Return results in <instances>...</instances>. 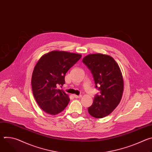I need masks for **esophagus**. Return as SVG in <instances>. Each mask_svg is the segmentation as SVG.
<instances>
[{
	"mask_svg": "<svg viewBox=\"0 0 152 152\" xmlns=\"http://www.w3.org/2000/svg\"><path fill=\"white\" fill-rule=\"evenodd\" d=\"M73 96H74V97H75V98H76V99H79V98H80V97H82V96H81V95L77 96V95L74 94V95H73Z\"/></svg>",
	"mask_w": 152,
	"mask_h": 152,
	"instance_id": "esophagus-1",
	"label": "esophagus"
}]
</instances>
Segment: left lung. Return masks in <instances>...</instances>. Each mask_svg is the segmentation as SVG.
I'll list each match as a JSON object with an SVG mask.
<instances>
[{
    "label": "left lung",
    "instance_id": "left-lung-1",
    "mask_svg": "<svg viewBox=\"0 0 152 152\" xmlns=\"http://www.w3.org/2000/svg\"><path fill=\"white\" fill-rule=\"evenodd\" d=\"M82 61L91 70L96 88L100 91L88 108V113L96 118L106 117L115 109L122 97L124 82L120 67L113 57L102 53L90 54Z\"/></svg>",
    "mask_w": 152,
    "mask_h": 152
}]
</instances>
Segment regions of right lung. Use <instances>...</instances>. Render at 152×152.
Segmentation results:
<instances>
[{"label": "right lung", "mask_w": 152, "mask_h": 152, "mask_svg": "<svg viewBox=\"0 0 152 152\" xmlns=\"http://www.w3.org/2000/svg\"><path fill=\"white\" fill-rule=\"evenodd\" d=\"M81 56L80 54L53 50L42 55L35 65L32 90L37 103L47 114H58L69 103L68 94L58 86L65 83V75Z\"/></svg>", "instance_id": "obj_1"}]
</instances>
